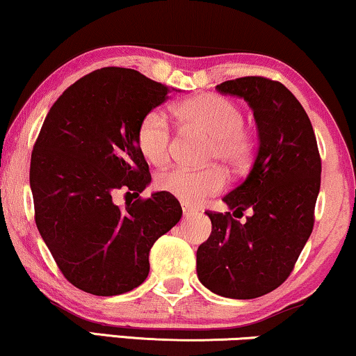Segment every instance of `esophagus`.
Here are the masks:
<instances>
[{
	"label": "esophagus",
	"instance_id": "1",
	"mask_svg": "<svg viewBox=\"0 0 356 356\" xmlns=\"http://www.w3.org/2000/svg\"><path fill=\"white\" fill-rule=\"evenodd\" d=\"M182 213H184V217H188V215H192L193 213V211H195V210H193L192 209V207L191 205H187V204H184V202H182Z\"/></svg>",
	"mask_w": 356,
	"mask_h": 356
}]
</instances>
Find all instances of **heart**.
I'll use <instances>...</instances> for the list:
<instances>
[{
    "label": "heart",
    "mask_w": 356,
    "mask_h": 356,
    "mask_svg": "<svg viewBox=\"0 0 356 356\" xmlns=\"http://www.w3.org/2000/svg\"><path fill=\"white\" fill-rule=\"evenodd\" d=\"M175 116L184 128L195 129L210 138L209 159L222 161L233 169L248 163L251 147L250 133L243 128L245 116L235 103L213 93L187 98L175 106ZM138 147L151 164L168 163L172 149V131L163 111L152 110L138 126ZM159 191L177 197L184 204H199L225 187V174L218 168L193 170L172 168L157 175Z\"/></svg>",
    "instance_id": "1"
}]
</instances>
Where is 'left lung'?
Here are the masks:
<instances>
[{
    "instance_id": "8db88e82",
    "label": "left lung",
    "mask_w": 356,
    "mask_h": 356,
    "mask_svg": "<svg viewBox=\"0 0 356 356\" xmlns=\"http://www.w3.org/2000/svg\"><path fill=\"white\" fill-rule=\"evenodd\" d=\"M217 90L248 103L258 128L251 170L223 197L251 217L240 223L230 211H207L211 233L197 250V276L223 298L254 299L286 281L312 233L322 163L309 116L284 85L241 77Z\"/></svg>"
}]
</instances>
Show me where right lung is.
<instances>
[{
    "label": "right lung",
    "mask_w": 356,
    "mask_h": 356,
    "mask_svg": "<svg viewBox=\"0 0 356 356\" xmlns=\"http://www.w3.org/2000/svg\"><path fill=\"white\" fill-rule=\"evenodd\" d=\"M169 92L138 70H95L57 98L34 145L38 230L67 281L93 296L143 284L152 245L182 217L181 204L163 192L124 209L113 202L118 188L139 195L149 186L138 126Z\"/></svg>",
    "instance_id": "right-lung-1"
}]
</instances>
